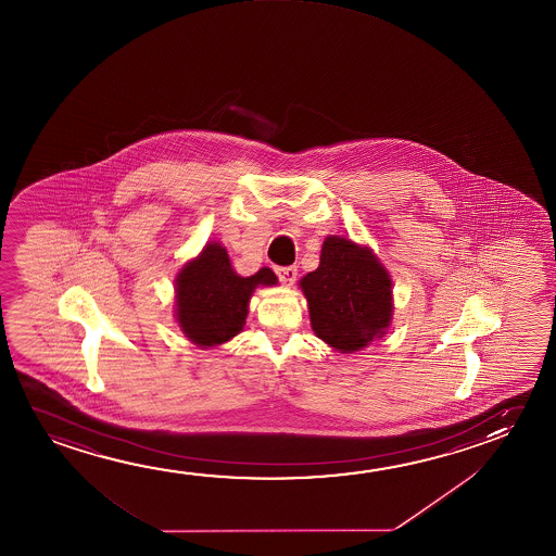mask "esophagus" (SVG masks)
I'll return each mask as SVG.
<instances>
[{
    "instance_id": "1",
    "label": "esophagus",
    "mask_w": 556,
    "mask_h": 556,
    "mask_svg": "<svg viewBox=\"0 0 556 556\" xmlns=\"http://www.w3.org/2000/svg\"><path fill=\"white\" fill-rule=\"evenodd\" d=\"M275 274H277L279 281H281L282 285L291 287L292 282L296 281L299 269H296V265H287V267H277V269H275Z\"/></svg>"
}]
</instances>
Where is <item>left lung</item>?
Wrapping results in <instances>:
<instances>
[{
    "label": "left lung",
    "mask_w": 556,
    "mask_h": 556,
    "mask_svg": "<svg viewBox=\"0 0 556 556\" xmlns=\"http://www.w3.org/2000/svg\"><path fill=\"white\" fill-rule=\"evenodd\" d=\"M314 333L342 354L381 339L393 319V281L374 250L331 235L319 267L300 279Z\"/></svg>",
    "instance_id": "obj_1"
}]
</instances>
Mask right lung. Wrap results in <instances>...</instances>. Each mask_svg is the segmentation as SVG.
Wrapping results in <instances>:
<instances>
[{"mask_svg":"<svg viewBox=\"0 0 556 556\" xmlns=\"http://www.w3.org/2000/svg\"><path fill=\"white\" fill-rule=\"evenodd\" d=\"M274 285L277 275L269 267L242 277L232 269L227 248L207 242L175 279V317L180 331L200 349L231 341L247 324L252 292Z\"/></svg>","mask_w":556,"mask_h":556,"instance_id":"add662e5","label":"right lung"}]
</instances>
